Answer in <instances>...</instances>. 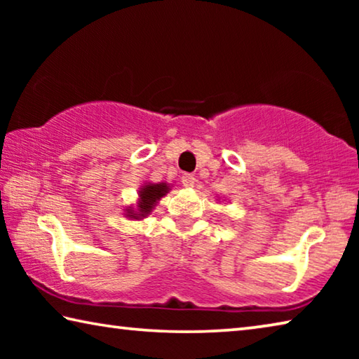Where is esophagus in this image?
Returning a JSON list of instances; mask_svg holds the SVG:
<instances>
[{
	"label": "esophagus",
	"instance_id": "esophagus-1",
	"mask_svg": "<svg viewBox=\"0 0 359 359\" xmlns=\"http://www.w3.org/2000/svg\"><path fill=\"white\" fill-rule=\"evenodd\" d=\"M180 180H182V185L187 187V188H190V187L194 185V175L190 174V172L182 174V179Z\"/></svg>",
	"mask_w": 359,
	"mask_h": 359
}]
</instances>
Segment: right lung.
I'll use <instances>...</instances> for the list:
<instances>
[{
  "label": "right lung",
  "instance_id": "obj_1",
  "mask_svg": "<svg viewBox=\"0 0 359 359\" xmlns=\"http://www.w3.org/2000/svg\"><path fill=\"white\" fill-rule=\"evenodd\" d=\"M168 193V185L166 184H156V185H145L141 190V203H139V214H133V218H141L149 215L151 212L154 204L165 196Z\"/></svg>",
  "mask_w": 359,
  "mask_h": 359
}]
</instances>
